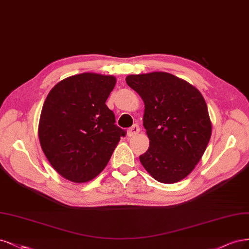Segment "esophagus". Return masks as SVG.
<instances>
[{"instance_id":"1","label":"esophagus","mask_w":249,"mask_h":249,"mask_svg":"<svg viewBox=\"0 0 249 249\" xmlns=\"http://www.w3.org/2000/svg\"><path fill=\"white\" fill-rule=\"evenodd\" d=\"M139 132H140L139 125L134 124L132 127H130L129 129L127 130V136H129V138H131V136H134L135 134H138Z\"/></svg>"}]
</instances>
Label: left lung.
Instances as JSON below:
<instances>
[{
  "mask_svg": "<svg viewBox=\"0 0 249 249\" xmlns=\"http://www.w3.org/2000/svg\"><path fill=\"white\" fill-rule=\"evenodd\" d=\"M126 83L143 103L150 141L141 163L156 181L173 184L194 171L209 143L212 124L203 95L167 72L131 74Z\"/></svg>",
  "mask_w": 249,
  "mask_h": 249,
  "instance_id": "obj_1",
  "label": "left lung"
}]
</instances>
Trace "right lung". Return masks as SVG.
Wrapping results in <instances>:
<instances>
[{
  "instance_id": "1",
  "label": "right lung",
  "mask_w": 249,
  "mask_h": 249,
  "mask_svg": "<svg viewBox=\"0 0 249 249\" xmlns=\"http://www.w3.org/2000/svg\"><path fill=\"white\" fill-rule=\"evenodd\" d=\"M116 82L113 75L91 72L72 75L55 85L44 101L40 145L52 166L71 182L97 177L125 136L106 104Z\"/></svg>"
}]
</instances>
